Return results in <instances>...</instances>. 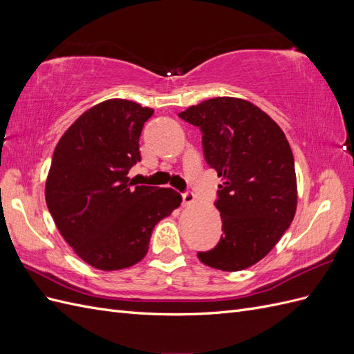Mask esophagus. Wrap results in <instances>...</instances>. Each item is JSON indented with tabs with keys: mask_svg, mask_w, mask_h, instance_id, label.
<instances>
[{
	"mask_svg": "<svg viewBox=\"0 0 354 354\" xmlns=\"http://www.w3.org/2000/svg\"><path fill=\"white\" fill-rule=\"evenodd\" d=\"M181 198H183V203L185 205H190V203L195 202V195L192 194V192H185V194H181Z\"/></svg>",
	"mask_w": 354,
	"mask_h": 354,
	"instance_id": "esophagus-1",
	"label": "esophagus"
}]
</instances>
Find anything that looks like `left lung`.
<instances>
[{"instance_id":"1","label":"left lung","mask_w":354,"mask_h":354,"mask_svg":"<svg viewBox=\"0 0 354 354\" xmlns=\"http://www.w3.org/2000/svg\"><path fill=\"white\" fill-rule=\"evenodd\" d=\"M178 116L199 127L203 156L221 177L216 201L221 239L198 259L223 272L248 269L273 250L294 220L291 146L269 115L242 99H209Z\"/></svg>"}]
</instances>
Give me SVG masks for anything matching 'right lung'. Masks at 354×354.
Here are the masks:
<instances>
[{
	"label": "right lung",
	"mask_w": 354,
	"mask_h": 354,
	"mask_svg": "<svg viewBox=\"0 0 354 354\" xmlns=\"http://www.w3.org/2000/svg\"><path fill=\"white\" fill-rule=\"evenodd\" d=\"M152 115L136 102H102L68 128L53 153L48 211L75 254L99 270L143 260L156 223L181 203L173 189L136 186L127 177L142 160L138 140Z\"/></svg>",
	"instance_id": "obj_1"
}]
</instances>
